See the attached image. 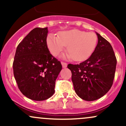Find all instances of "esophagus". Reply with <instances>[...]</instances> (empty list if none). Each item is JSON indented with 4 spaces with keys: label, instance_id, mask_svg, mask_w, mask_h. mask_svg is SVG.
Returning <instances> with one entry per match:
<instances>
[{
    "label": "esophagus",
    "instance_id": "34e87169",
    "mask_svg": "<svg viewBox=\"0 0 126 126\" xmlns=\"http://www.w3.org/2000/svg\"><path fill=\"white\" fill-rule=\"evenodd\" d=\"M62 67H63V68H65V67H67V64L65 62H62Z\"/></svg>",
    "mask_w": 126,
    "mask_h": 126
}]
</instances>
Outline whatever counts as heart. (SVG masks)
<instances>
[{"mask_svg": "<svg viewBox=\"0 0 126 126\" xmlns=\"http://www.w3.org/2000/svg\"><path fill=\"white\" fill-rule=\"evenodd\" d=\"M98 38L93 32H86L77 29L60 33L58 37L49 34L47 44L54 56H57L67 46L69 53L66 57L76 62L87 60L94 53L97 45Z\"/></svg>", "mask_w": 126, "mask_h": 126, "instance_id": "b5f03b06", "label": "heart"}]
</instances>
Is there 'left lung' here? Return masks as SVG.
Masks as SVG:
<instances>
[{"instance_id":"obj_1","label":"left lung","mask_w":126,"mask_h":126,"mask_svg":"<svg viewBox=\"0 0 126 126\" xmlns=\"http://www.w3.org/2000/svg\"><path fill=\"white\" fill-rule=\"evenodd\" d=\"M96 34L97 45L92 56L79 64L67 65L76 93L87 101L97 100L107 93L112 85L117 65L110 43Z\"/></svg>"}]
</instances>
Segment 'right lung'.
Returning <instances> with one entry per match:
<instances>
[{
    "mask_svg": "<svg viewBox=\"0 0 126 126\" xmlns=\"http://www.w3.org/2000/svg\"><path fill=\"white\" fill-rule=\"evenodd\" d=\"M48 27H36L16 48L14 75L20 92L33 100H46L54 93L56 80L62 69L60 61L49 52Z\"/></svg>",
    "mask_w": 126,
    "mask_h": 126,
    "instance_id": "1",
    "label": "right lung"
}]
</instances>
